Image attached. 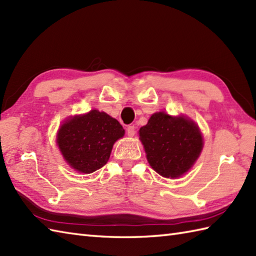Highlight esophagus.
I'll return each instance as SVG.
<instances>
[{"mask_svg": "<svg viewBox=\"0 0 256 256\" xmlns=\"http://www.w3.org/2000/svg\"><path fill=\"white\" fill-rule=\"evenodd\" d=\"M126 134L128 135L130 138H133L134 136V135H135V128L133 126V125H130V126H128Z\"/></svg>", "mask_w": 256, "mask_h": 256, "instance_id": "34e87169", "label": "esophagus"}]
</instances>
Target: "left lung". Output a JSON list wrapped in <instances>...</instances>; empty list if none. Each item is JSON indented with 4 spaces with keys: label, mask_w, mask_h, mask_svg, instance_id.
<instances>
[{
    "label": "left lung",
    "mask_w": 256,
    "mask_h": 256,
    "mask_svg": "<svg viewBox=\"0 0 256 256\" xmlns=\"http://www.w3.org/2000/svg\"><path fill=\"white\" fill-rule=\"evenodd\" d=\"M146 158L165 178H178L192 167L202 150L204 138L192 120L165 112L154 113L140 128Z\"/></svg>",
    "instance_id": "8db88e82"
}]
</instances>
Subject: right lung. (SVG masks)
<instances>
[{"label": "right lung", "instance_id": "add662e5", "mask_svg": "<svg viewBox=\"0 0 256 256\" xmlns=\"http://www.w3.org/2000/svg\"><path fill=\"white\" fill-rule=\"evenodd\" d=\"M118 120L106 112L91 110L64 121L57 133V145L69 166L74 170L91 174L104 166L113 144L124 136Z\"/></svg>", "mask_w": 256, "mask_h": 256}]
</instances>
